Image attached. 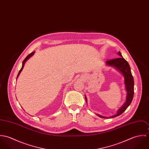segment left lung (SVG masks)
<instances>
[{
	"label": "left lung",
	"instance_id": "left-lung-1",
	"mask_svg": "<svg viewBox=\"0 0 149 149\" xmlns=\"http://www.w3.org/2000/svg\"><path fill=\"white\" fill-rule=\"evenodd\" d=\"M118 54L121 57L108 60L106 61V64L108 66L115 67L119 72H120L124 76L125 87L127 93V96H126V102L125 103L123 106L117 111V113L113 116L107 118L105 116H103L97 114L98 116L102 118H112L121 115L127 108L128 107L130 106V104H131L133 96H134V78L131 72L130 65L128 63L127 61L124 58L122 57V56L120 52L118 53ZM85 100L86 102V97L85 96Z\"/></svg>",
	"mask_w": 149,
	"mask_h": 149
}]
</instances>
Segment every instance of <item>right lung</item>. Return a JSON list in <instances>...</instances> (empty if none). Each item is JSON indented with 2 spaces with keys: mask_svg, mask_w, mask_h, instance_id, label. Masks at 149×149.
Masks as SVG:
<instances>
[{
  "mask_svg": "<svg viewBox=\"0 0 149 149\" xmlns=\"http://www.w3.org/2000/svg\"><path fill=\"white\" fill-rule=\"evenodd\" d=\"M34 53L35 52H32L31 53H30V54H29L25 58H24V60L23 61V63H22V66L21 69V70H19V73H18V76H17V78H18V76H19V74L21 73V72L22 70V69H23V67H24V64H25V63L26 62V61L29 59V58H30L31 56H33V54H34Z\"/></svg>",
  "mask_w": 149,
  "mask_h": 149,
  "instance_id": "obj_1",
  "label": "right lung"
}]
</instances>
